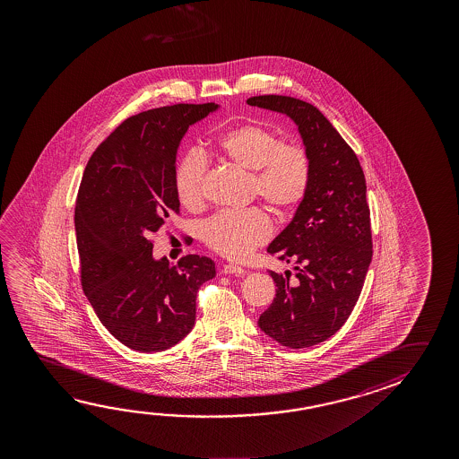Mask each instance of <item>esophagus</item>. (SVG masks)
<instances>
[{
  "label": "esophagus",
  "instance_id": "obj_1",
  "mask_svg": "<svg viewBox=\"0 0 459 459\" xmlns=\"http://www.w3.org/2000/svg\"><path fill=\"white\" fill-rule=\"evenodd\" d=\"M222 273H226V275H245L247 271L240 267V265H237V264H226L222 267Z\"/></svg>",
  "mask_w": 459,
  "mask_h": 459
}]
</instances>
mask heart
I'll return each instance as SVG.
<instances>
[{
  "instance_id": "heart-1",
  "label": "heart",
  "mask_w": 459,
  "mask_h": 459,
  "mask_svg": "<svg viewBox=\"0 0 459 459\" xmlns=\"http://www.w3.org/2000/svg\"><path fill=\"white\" fill-rule=\"evenodd\" d=\"M218 151L249 176V192L263 200L277 216L291 214L307 195L310 160L298 143H286L261 125H241L218 139ZM208 161L200 151L184 155L176 171L178 196L188 210L204 202ZM202 238L212 251L230 259H243L271 235V221L263 210L224 211L202 226Z\"/></svg>"
}]
</instances>
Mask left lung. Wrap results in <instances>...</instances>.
Segmentation results:
<instances>
[{
  "mask_svg": "<svg viewBox=\"0 0 459 459\" xmlns=\"http://www.w3.org/2000/svg\"><path fill=\"white\" fill-rule=\"evenodd\" d=\"M249 106L294 121L310 160V184L267 253L294 264V277L269 271L277 286L259 328L290 349L316 346L346 324L368 272L373 243L360 161L316 107L290 96H255Z\"/></svg>",
  "mask_w": 459,
  "mask_h": 459,
  "instance_id": "1",
  "label": "left lung"
}]
</instances>
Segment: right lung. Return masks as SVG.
Returning a JSON list of instances; mask_svg holds the SVG:
<instances>
[{"label":"right lung","mask_w":459,"mask_h":459,"mask_svg":"<svg viewBox=\"0 0 459 459\" xmlns=\"http://www.w3.org/2000/svg\"><path fill=\"white\" fill-rule=\"evenodd\" d=\"M218 104L137 113L84 168L75 206L82 286L100 324L139 352L176 346L195 325L198 288L216 277L206 255L153 257L152 235L179 212L176 157L188 126Z\"/></svg>","instance_id":"obj_1"}]
</instances>
